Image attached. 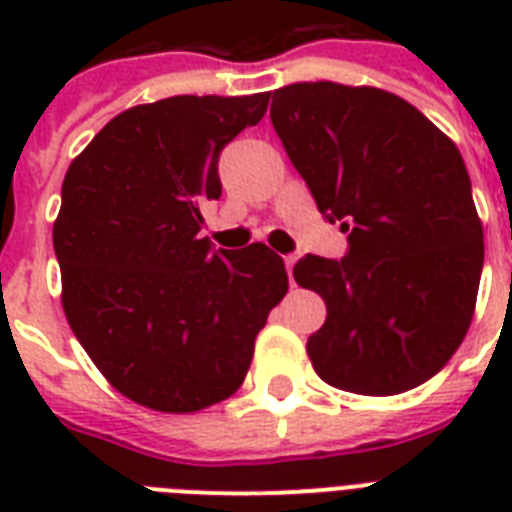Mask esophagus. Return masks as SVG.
<instances>
[{
    "instance_id": "esophagus-1",
    "label": "esophagus",
    "mask_w": 512,
    "mask_h": 512,
    "mask_svg": "<svg viewBox=\"0 0 512 512\" xmlns=\"http://www.w3.org/2000/svg\"><path fill=\"white\" fill-rule=\"evenodd\" d=\"M295 263H297V255H287V257H284V265H287L289 276H292V268H295Z\"/></svg>"
}]
</instances>
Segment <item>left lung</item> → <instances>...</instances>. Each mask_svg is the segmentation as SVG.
I'll return each mask as SVG.
<instances>
[{"mask_svg":"<svg viewBox=\"0 0 512 512\" xmlns=\"http://www.w3.org/2000/svg\"><path fill=\"white\" fill-rule=\"evenodd\" d=\"M271 122L319 212L350 241L342 260L295 265L297 284L327 303L305 345L313 369L358 396L417 388L468 335L484 265L454 140L393 92L337 82L273 90Z\"/></svg>","mask_w":512,"mask_h":512,"instance_id":"1","label":"left lung"}]
</instances>
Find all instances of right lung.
I'll use <instances>...</instances> for the list:
<instances>
[{
  "mask_svg": "<svg viewBox=\"0 0 512 512\" xmlns=\"http://www.w3.org/2000/svg\"><path fill=\"white\" fill-rule=\"evenodd\" d=\"M265 108L268 92L132 106L63 177L60 303L100 374L146 409L191 414L233 396L287 295L271 247L215 252L199 239L201 204L223 191L217 156Z\"/></svg>",
  "mask_w": 512,
  "mask_h": 512,
  "instance_id": "right-lung-1",
  "label": "right lung"
}]
</instances>
